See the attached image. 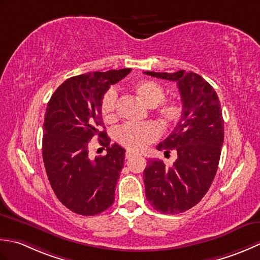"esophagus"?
Returning <instances> with one entry per match:
<instances>
[{
    "mask_svg": "<svg viewBox=\"0 0 260 260\" xmlns=\"http://www.w3.org/2000/svg\"><path fill=\"white\" fill-rule=\"evenodd\" d=\"M139 155V153L138 152H136V151H132V150H128L125 152V159H131L132 157H135V156H138Z\"/></svg>",
    "mask_w": 260,
    "mask_h": 260,
    "instance_id": "obj_1",
    "label": "esophagus"
}]
</instances>
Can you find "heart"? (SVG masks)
Instances as JSON below:
<instances>
[{
	"label": "heart",
	"mask_w": 260,
	"mask_h": 260,
	"mask_svg": "<svg viewBox=\"0 0 260 260\" xmlns=\"http://www.w3.org/2000/svg\"><path fill=\"white\" fill-rule=\"evenodd\" d=\"M134 91L147 107L155 108L157 114L165 123H175L183 114V104L177 100H164L166 91L162 85L150 79H142L134 84ZM118 92L114 87L108 89L101 102V113L107 122H113L118 118L116 113ZM161 134L160 126L156 122L141 124L126 123L115 132V139L120 145L132 150H142L157 140Z\"/></svg>",
	"instance_id": "obj_1"
}]
</instances>
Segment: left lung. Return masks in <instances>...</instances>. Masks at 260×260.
Instances as JSON below:
<instances>
[{
    "label": "left lung",
    "mask_w": 260,
    "mask_h": 260,
    "mask_svg": "<svg viewBox=\"0 0 260 260\" xmlns=\"http://www.w3.org/2000/svg\"><path fill=\"white\" fill-rule=\"evenodd\" d=\"M176 82L183 114L174 131L157 146L177 159L167 168L162 160L148 161L144 171L146 198L161 213H181L197 205L208 192L218 171L224 125L214 88L195 73L145 72Z\"/></svg>",
    "instance_id": "1"
}]
</instances>
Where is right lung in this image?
<instances>
[{
	"mask_svg": "<svg viewBox=\"0 0 260 260\" xmlns=\"http://www.w3.org/2000/svg\"><path fill=\"white\" fill-rule=\"evenodd\" d=\"M130 72L123 68L68 78L47 105L42 137L46 173L57 199L74 213L95 215L114 202L125 150L111 145L103 131L101 102L110 85ZM95 136L107 148V155L93 160L88 145Z\"/></svg>",
	"mask_w": 260,
	"mask_h": 260,
	"instance_id": "add662e5",
	"label": "right lung"
}]
</instances>
